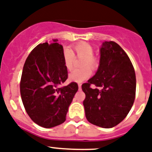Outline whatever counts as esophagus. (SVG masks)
Here are the masks:
<instances>
[{
  "instance_id": "esophagus-1",
  "label": "esophagus",
  "mask_w": 152,
  "mask_h": 152,
  "mask_svg": "<svg viewBox=\"0 0 152 152\" xmlns=\"http://www.w3.org/2000/svg\"><path fill=\"white\" fill-rule=\"evenodd\" d=\"M78 88L79 89L81 88V84H78Z\"/></svg>"
}]
</instances>
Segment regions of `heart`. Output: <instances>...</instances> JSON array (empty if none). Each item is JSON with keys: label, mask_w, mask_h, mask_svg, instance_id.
<instances>
[{"label": "heart", "mask_w": 152, "mask_h": 152, "mask_svg": "<svg viewBox=\"0 0 152 152\" xmlns=\"http://www.w3.org/2000/svg\"><path fill=\"white\" fill-rule=\"evenodd\" d=\"M93 47L87 42H80L74 45L72 50L64 48L63 50L64 65L67 71H71L73 67L75 55L83 58L81 66L84 67L75 69L69 75V80L74 82H82L91 75V69L94 70L98 67V59L94 56ZM89 66L90 67H89Z\"/></svg>", "instance_id": "b5f03b06"}]
</instances>
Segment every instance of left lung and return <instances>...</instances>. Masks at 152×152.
<instances>
[{"instance_id":"left-lung-1","label":"left lung","mask_w":152,"mask_h":152,"mask_svg":"<svg viewBox=\"0 0 152 152\" xmlns=\"http://www.w3.org/2000/svg\"><path fill=\"white\" fill-rule=\"evenodd\" d=\"M100 52L98 71L81 86L85 94L83 104L89 122L110 128L126 118L134 104L135 72L128 54L117 43L104 41Z\"/></svg>"}]
</instances>
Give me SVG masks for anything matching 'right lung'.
Listing matches in <instances>:
<instances>
[{
	"mask_svg": "<svg viewBox=\"0 0 152 152\" xmlns=\"http://www.w3.org/2000/svg\"><path fill=\"white\" fill-rule=\"evenodd\" d=\"M44 43L30 53L24 63L20 83L22 102L34 122L50 128L65 121L68 107L78 90L76 82L58 88L67 80L63 47Z\"/></svg>",
	"mask_w": 152,
	"mask_h": 152,
	"instance_id": "1",
	"label": "right lung"
}]
</instances>
